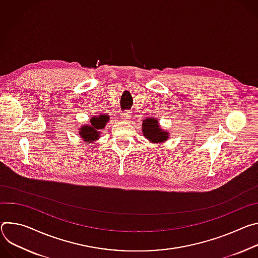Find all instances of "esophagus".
Masks as SVG:
<instances>
[{"mask_svg":"<svg viewBox=\"0 0 258 258\" xmlns=\"http://www.w3.org/2000/svg\"><path fill=\"white\" fill-rule=\"evenodd\" d=\"M130 116H131V111L126 110V111H123V112H122L121 119H123V120H128V119L130 118Z\"/></svg>","mask_w":258,"mask_h":258,"instance_id":"obj_1","label":"esophagus"}]
</instances>
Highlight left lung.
Segmentation results:
<instances>
[{"mask_svg":"<svg viewBox=\"0 0 258 258\" xmlns=\"http://www.w3.org/2000/svg\"><path fill=\"white\" fill-rule=\"evenodd\" d=\"M142 134L155 145L162 144L169 138V132L162 129L159 120L153 117L146 118L142 122Z\"/></svg>","mask_w":258,"mask_h":258,"instance_id":"obj_1","label":"left lung"}]
</instances>
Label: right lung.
I'll return each mask as SVG.
<instances>
[{
    "label": "right lung",
    "instance_id": "right-lung-1",
    "mask_svg": "<svg viewBox=\"0 0 258 258\" xmlns=\"http://www.w3.org/2000/svg\"><path fill=\"white\" fill-rule=\"evenodd\" d=\"M110 120L108 114L100 113L93 116L89 119L90 124H84L79 128V135L83 139V141H96L100 137V130L105 128L106 123Z\"/></svg>",
    "mask_w": 258,
    "mask_h": 258
}]
</instances>
